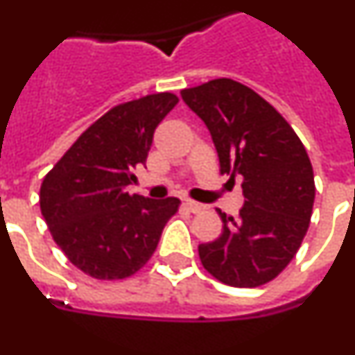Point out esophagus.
Returning a JSON list of instances; mask_svg holds the SVG:
<instances>
[{"mask_svg":"<svg viewBox=\"0 0 355 355\" xmlns=\"http://www.w3.org/2000/svg\"><path fill=\"white\" fill-rule=\"evenodd\" d=\"M185 207H187L189 211H193V214H201V211L205 210V205L198 203V201H193V200H185Z\"/></svg>","mask_w":355,"mask_h":355,"instance_id":"esophagus-1","label":"esophagus"}]
</instances>
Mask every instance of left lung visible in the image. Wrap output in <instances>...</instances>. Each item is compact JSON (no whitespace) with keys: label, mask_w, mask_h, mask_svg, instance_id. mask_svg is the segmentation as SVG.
<instances>
[{"label":"left lung","mask_w":355,"mask_h":355,"mask_svg":"<svg viewBox=\"0 0 355 355\" xmlns=\"http://www.w3.org/2000/svg\"><path fill=\"white\" fill-rule=\"evenodd\" d=\"M180 94L207 124L220 173L243 178L240 217L217 210L223 234L198 247L201 264L226 286H264L293 261L310 226L312 162L289 122L247 85L215 78Z\"/></svg>","instance_id":"obj_1"}]
</instances>
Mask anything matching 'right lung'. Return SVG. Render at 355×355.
<instances>
[{"mask_svg":"<svg viewBox=\"0 0 355 355\" xmlns=\"http://www.w3.org/2000/svg\"><path fill=\"white\" fill-rule=\"evenodd\" d=\"M178 103L171 92L121 103L89 125L40 187L52 238L96 280H122L147 264L180 200L125 193L145 164L154 131Z\"/></svg>","mask_w":355,"mask_h":355,"instance_id":"obj_1","label":"right lung"}]
</instances>
